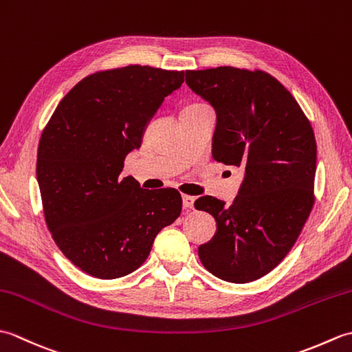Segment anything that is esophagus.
I'll return each mask as SVG.
<instances>
[{
    "label": "esophagus",
    "instance_id": "esophagus-1",
    "mask_svg": "<svg viewBox=\"0 0 352 352\" xmlns=\"http://www.w3.org/2000/svg\"><path fill=\"white\" fill-rule=\"evenodd\" d=\"M193 203H195V198L189 197V195H183V207L186 210H192Z\"/></svg>",
    "mask_w": 352,
    "mask_h": 352
}]
</instances>
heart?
Wrapping results in <instances>:
<instances>
[{
  "mask_svg": "<svg viewBox=\"0 0 352 352\" xmlns=\"http://www.w3.org/2000/svg\"><path fill=\"white\" fill-rule=\"evenodd\" d=\"M201 102H192V104H188V106H199Z\"/></svg>",
  "mask_w": 352,
  "mask_h": 352,
  "instance_id": "obj_1",
  "label": "heart"
}]
</instances>
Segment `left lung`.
Listing matches in <instances>:
<instances>
[{"label":"left lung","mask_w":352,"mask_h":352,"mask_svg":"<svg viewBox=\"0 0 352 352\" xmlns=\"http://www.w3.org/2000/svg\"><path fill=\"white\" fill-rule=\"evenodd\" d=\"M186 83L216 110L213 159L245 170L231 206L210 195L195 201L218 226L199 260L221 280L256 281L281 263L311 213L315 133L294 95L261 69L186 71Z\"/></svg>","instance_id":"8db88e82"}]
</instances>
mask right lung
Masks as SVG:
<instances>
[{"label":"right lung","instance_id":"add662e5","mask_svg":"<svg viewBox=\"0 0 352 352\" xmlns=\"http://www.w3.org/2000/svg\"><path fill=\"white\" fill-rule=\"evenodd\" d=\"M183 81L184 71L153 66L98 71L66 94L45 125L36 162L45 222L63 256L95 278L136 271L182 213L177 189H142L121 172Z\"/></svg>","mask_w":352,"mask_h":352}]
</instances>
